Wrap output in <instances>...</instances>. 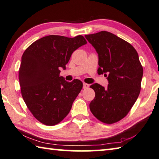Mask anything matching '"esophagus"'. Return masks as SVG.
<instances>
[{
    "instance_id": "34e87169",
    "label": "esophagus",
    "mask_w": 159,
    "mask_h": 159,
    "mask_svg": "<svg viewBox=\"0 0 159 159\" xmlns=\"http://www.w3.org/2000/svg\"><path fill=\"white\" fill-rule=\"evenodd\" d=\"M89 84H87V83H83V89H87L89 88Z\"/></svg>"
}]
</instances>
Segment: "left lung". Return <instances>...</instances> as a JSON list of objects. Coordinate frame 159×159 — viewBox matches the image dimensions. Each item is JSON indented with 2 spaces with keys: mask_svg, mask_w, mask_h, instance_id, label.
Masks as SVG:
<instances>
[{
  "mask_svg": "<svg viewBox=\"0 0 159 159\" xmlns=\"http://www.w3.org/2000/svg\"><path fill=\"white\" fill-rule=\"evenodd\" d=\"M99 56L97 73L107 77L108 85H90L95 97L89 103L92 113L101 122L112 124L125 117L140 92L143 69L136 50L107 31L85 34Z\"/></svg>",
  "mask_w": 159,
  "mask_h": 159,
  "instance_id": "8db88e82",
  "label": "left lung"
}]
</instances>
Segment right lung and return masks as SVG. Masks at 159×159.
<instances>
[{
    "label": "right lung",
    "mask_w": 159,
    "mask_h": 159,
    "mask_svg": "<svg viewBox=\"0 0 159 159\" xmlns=\"http://www.w3.org/2000/svg\"><path fill=\"white\" fill-rule=\"evenodd\" d=\"M87 44L82 35L73 38L48 35L28 47L21 57L19 71L22 97L40 122L57 125L67 116L83 88L78 79L67 82L60 76L73 52Z\"/></svg>",
    "instance_id": "add662e5"
}]
</instances>
